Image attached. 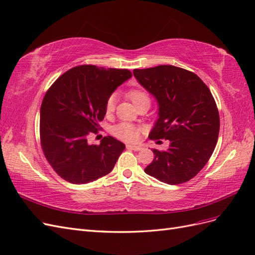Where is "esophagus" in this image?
<instances>
[{"mask_svg":"<svg viewBox=\"0 0 255 255\" xmlns=\"http://www.w3.org/2000/svg\"><path fill=\"white\" fill-rule=\"evenodd\" d=\"M127 148H128V149H130V150H134V151H139V150H141V146H140V145H135V144H128Z\"/></svg>","mask_w":255,"mask_h":255,"instance_id":"obj_1","label":"esophagus"}]
</instances>
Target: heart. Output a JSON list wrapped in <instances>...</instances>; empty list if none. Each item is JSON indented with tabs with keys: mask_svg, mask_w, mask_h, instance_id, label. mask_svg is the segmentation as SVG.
I'll use <instances>...</instances> for the list:
<instances>
[{
	"mask_svg": "<svg viewBox=\"0 0 255 255\" xmlns=\"http://www.w3.org/2000/svg\"><path fill=\"white\" fill-rule=\"evenodd\" d=\"M127 96L130 101L133 102V104L138 107L144 103H149L151 102V99L148 92L143 89L140 88H134L128 91ZM115 104H116V97L114 95L110 96L106 100L105 103V113L106 115H111L115 111ZM141 128L137 127L133 123L129 122H121L119 125L115 126L112 129L113 134L119 138L121 140L128 141V142H134L137 141L138 138L140 136L141 133Z\"/></svg>",
	"mask_w": 255,
	"mask_h": 255,
	"instance_id": "b5f03b06",
	"label": "heart"
}]
</instances>
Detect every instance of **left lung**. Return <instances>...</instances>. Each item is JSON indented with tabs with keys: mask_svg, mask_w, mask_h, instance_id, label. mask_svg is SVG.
<instances>
[{
	"mask_svg": "<svg viewBox=\"0 0 255 255\" xmlns=\"http://www.w3.org/2000/svg\"><path fill=\"white\" fill-rule=\"evenodd\" d=\"M133 73L159 107L149 138L170 140L168 150H152L144 172L169 185L188 182L206 165L218 140L219 113L211 90L194 72L171 65Z\"/></svg>",
	"mask_w": 255,
	"mask_h": 255,
	"instance_id": "8db88e82",
	"label": "left lung"
}]
</instances>
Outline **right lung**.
I'll use <instances>...</instances> for the list:
<instances>
[{
  "instance_id": "right-lung-1",
  "label": "right lung",
  "mask_w": 255,
  "mask_h": 255,
  "mask_svg": "<svg viewBox=\"0 0 255 255\" xmlns=\"http://www.w3.org/2000/svg\"><path fill=\"white\" fill-rule=\"evenodd\" d=\"M132 76L128 69L82 65L52 84L40 107V143L45 158L61 179L86 184L109 174L126 145L112 136L88 144L104 119L113 91Z\"/></svg>"
}]
</instances>
